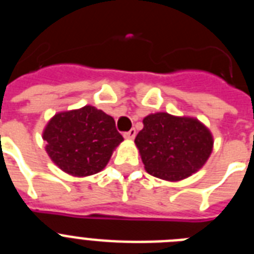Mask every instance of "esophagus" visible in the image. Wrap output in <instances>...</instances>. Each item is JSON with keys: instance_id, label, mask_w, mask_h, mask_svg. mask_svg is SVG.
I'll return each mask as SVG.
<instances>
[{"instance_id": "1", "label": "esophagus", "mask_w": 254, "mask_h": 254, "mask_svg": "<svg viewBox=\"0 0 254 254\" xmlns=\"http://www.w3.org/2000/svg\"><path fill=\"white\" fill-rule=\"evenodd\" d=\"M123 136H125V138H127V140H133L134 136H136V129L134 128L129 129L128 132H125V134H123Z\"/></svg>"}]
</instances>
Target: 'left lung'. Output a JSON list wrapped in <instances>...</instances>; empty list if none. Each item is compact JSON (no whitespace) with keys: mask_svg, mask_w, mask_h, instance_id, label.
I'll return each mask as SVG.
<instances>
[{"mask_svg":"<svg viewBox=\"0 0 254 254\" xmlns=\"http://www.w3.org/2000/svg\"><path fill=\"white\" fill-rule=\"evenodd\" d=\"M142 123L134 143L151 176L182 181L201 169L210 158L214 138L196 118L159 112L145 117Z\"/></svg>","mask_w":254,"mask_h":254,"instance_id":"obj_1","label":"left lung"}]
</instances>
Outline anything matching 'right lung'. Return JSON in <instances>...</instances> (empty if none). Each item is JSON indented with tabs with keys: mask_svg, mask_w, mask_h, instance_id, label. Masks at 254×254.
Here are the masks:
<instances>
[{
	"mask_svg": "<svg viewBox=\"0 0 254 254\" xmlns=\"http://www.w3.org/2000/svg\"><path fill=\"white\" fill-rule=\"evenodd\" d=\"M46 151L52 161L73 177L99 173L123 141L113 117L93 105L60 112L43 131Z\"/></svg>",
	"mask_w": 254,
	"mask_h": 254,
	"instance_id": "1",
	"label": "right lung"
}]
</instances>
